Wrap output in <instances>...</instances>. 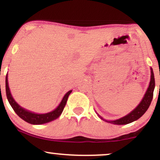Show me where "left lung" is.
Masks as SVG:
<instances>
[{
  "instance_id": "left-lung-1",
  "label": "left lung",
  "mask_w": 160,
  "mask_h": 160,
  "mask_svg": "<svg viewBox=\"0 0 160 160\" xmlns=\"http://www.w3.org/2000/svg\"><path fill=\"white\" fill-rule=\"evenodd\" d=\"M150 72H151V76H150V81L148 90H147L144 98L141 100L140 104H139L132 111L130 112L128 114L122 117V118L118 119V120H106L98 114V117H100L102 120L106 121V122L116 125H126L130 123V122H132L134 121L137 120L138 119L140 118L141 117H142L145 112L148 111V108L150 107V103H151L152 102V99H153V91L154 88H155V79H154L153 71L152 68H150Z\"/></svg>"
}]
</instances>
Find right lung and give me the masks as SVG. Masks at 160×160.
Listing matches in <instances>:
<instances>
[{
	"label": "right lung",
	"mask_w": 160,
	"mask_h": 160,
	"mask_svg": "<svg viewBox=\"0 0 160 160\" xmlns=\"http://www.w3.org/2000/svg\"><path fill=\"white\" fill-rule=\"evenodd\" d=\"M72 90H70L65 95V96L62 98L61 103L59 104V105L57 107L54 111L49 112V113H43V114H39V113H35L31 112L28 110H25V108H22L21 106H19V104H18L15 102L13 98L12 97L11 95L10 88L8 86V79H7V74L6 76V94H7V98L8 99V102L11 107L12 108V109L14 110V111L16 112V114H17L20 118L22 119L23 120H25V122H28V123L34 124V125H40V124H44L47 122H51V121L56 120L58 118L60 115L62 114V111H63L64 108L65 107L66 102H67L68 98L69 95L71 94V92Z\"/></svg>",
	"instance_id": "1"
}]
</instances>
